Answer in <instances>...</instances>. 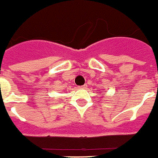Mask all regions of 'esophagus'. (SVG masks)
I'll use <instances>...</instances> for the list:
<instances>
[{"mask_svg": "<svg viewBox=\"0 0 158 158\" xmlns=\"http://www.w3.org/2000/svg\"><path fill=\"white\" fill-rule=\"evenodd\" d=\"M87 85H81V86H79V88H81V89H85V88H86Z\"/></svg>", "mask_w": 158, "mask_h": 158, "instance_id": "1", "label": "esophagus"}]
</instances>
